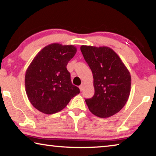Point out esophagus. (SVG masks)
I'll return each instance as SVG.
<instances>
[{"label": "esophagus", "instance_id": "esophagus-1", "mask_svg": "<svg viewBox=\"0 0 156 156\" xmlns=\"http://www.w3.org/2000/svg\"><path fill=\"white\" fill-rule=\"evenodd\" d=\"M84 84H81V85L80 86V87H79V88H80V90L82 91H83V89H84Z\"/></svg>", "mask_w": 156, "mask_h": 156}]
</instances>
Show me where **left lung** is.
<instances>
[{
	"mask_svg": "<svg viewBox=\"0 0 156 156\" xmlns=\"http://www.w3.org/2000/svg\"><path fill=\"white\" fill-rule=\"evenodd\" d=\"M80 50L90 67L95 93L85 102L94 115L109 118L119 112L129 99L131 78L119 56L109 47L82 45Z\"/></svg>",
	"mask_w": 156,
	"mask_h": 156,
	"instance_id": "1",
	"label": "left lung"
}]
</instances>
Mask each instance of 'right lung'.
Listing matches in <instances>:
<instances>
[{
    "label": "right lung",
    "mask_w": 156,
    "mask_h": 156,
    "mask_svg": "<svg viewBox=\"0 0 156 156\" xmlns=\"http://www.w3.org/2000/svg\"><path fill=\"white\" fill-rule=\"evenodd\" d=\"M74 45L59 43L42 49L26 70L25 91L31 104L45 114L62 110L80 89L71 81L67 69L69 61L75 56Z\"/></svg>",
    "instance_id": "add662e5"
}]
</instances>
